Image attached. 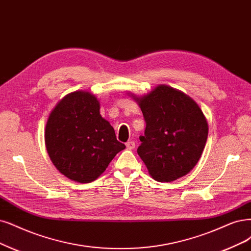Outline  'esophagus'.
Returning a JSON list of instances; mask_svg holds the SVG:
<instances>
[{"label": "esophagus", "mask_w": 251, "mask_h": 251, "mask_svg": "<svg viewBox=\"0 0 251 251\" xmlns=\"http://www.w3.org/2000/svg\"><path fill=\"white\" fill-rule=\"evenodd\" d=\"M126 147H127V149H128V150H132V149H134V147H135V143H134L133 141L127 142V143H126Z\"/></svg>", "instance_id": "esophagus-1"}]
</instances>
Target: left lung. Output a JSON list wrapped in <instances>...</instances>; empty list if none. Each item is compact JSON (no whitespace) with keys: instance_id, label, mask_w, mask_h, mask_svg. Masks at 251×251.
Here are the masks:
<instances>
[{"instance_id":"1","label":"left lung","mask_w":251,"mask_h":251,"mask_svg":"<svg viewBox=\"0 0 251 251\" xmlns=\"http://www.w3.org/2000/svg\"><path fill=\"white\" fill-rule=\"evenodd\" d=\"M131 96L146 121L137 154L151 177L158 182H172L187 175L200 160L209 131L197 102L165 85L142 97Z\"/></svg>"}]
</instances>
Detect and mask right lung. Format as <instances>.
Wrapping results in <instances>:
<instances>
[{"mask_svg":"<svg viewBox=\"0 0 251 251\" xmlns=\"http://www.w3.org/2000/svg\"><path fill=\"white\" fill-rule=\"evenodd\" d=\"M99 109L95 95L75 91L58 102L46 122L44 140L50 158L72 181L96 180L114 157L125 149Z\"/></svg>","mask_w":251,"mask_h":251,"instance_id":"right-lung-1","label":"right lung"}]
</instances>
